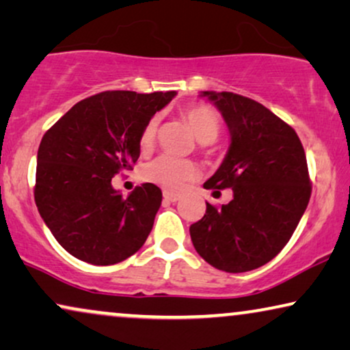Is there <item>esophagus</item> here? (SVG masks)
<instances>
[{"instance_id": "esophagus-1", "label": "esophagus", "mask_w": 350, "mask_h": 350, "mask_svg": "<svg viewBox=\"0 0 350 350\" xmlns=\"http://www.w3.org/2000/svg\"><path fill=\"white\" fill-rule=\"evenodd\" d=\"M163 198H165L166 202H170V203H176L178 200H180V195L171 193V192H167V190H165V192H163Z\"/></svg>"}]
</instances>
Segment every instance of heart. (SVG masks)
Segmentation results:
<instances>
[{"mask_svg":"<svg viewBox=\"0 0 350 350\" xmlns=\"http://www.w3.org/2000/svg\"><path fill=\"white\" fill-rule=\"evenodd\" d=\"M183 116L200 142L211 144L216 141L219 131H221V121H219V115L213 109H209L206 105H193L185 109ZM157 118L148 120L146 123L141 137H139L142 150H150L153 147L157 137ZM197 172L198 167L193 161L161 155L144 166L142 178L166 190L179 192L197 176Z\"/></svg>","mask_w":350,"mask_h":350,"instance_id":"1","label":"heart"}]
</instances>
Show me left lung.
Masks as SVG:
<instances>
[{
    "label": "left lung",
    "instance_id": "1",
    "mask_svg": "<svg viewBox=\"0 0 350 350\" xmlns=\"http://www.w3.org/2000/svg\"><path fill=\"white\" fill-rule=\"evenodd\" d=\"M230 133V146L204 189H232L234 198L190 226L197 253L224 272L267 264L296 230L310 198L304 148L295 129L262 104L234 92L203 91Z\"/></svg>",
    "mask_w": 350,
    "mask_h": 350
}]
</instances>
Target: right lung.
<instances>
[{"label": "right lung", "instance_id": "obj_1", "mask_svg": "<svg viewBox=\"0 0 350 350\" xmlns=\"http://www.w3.org/2000/svg\"><path fill=\"white\" fill-rule=\"evenodd\" d=\"M176 94L99 92L75 104L41 139L35 203L54 239L75 258L110 265L146 243L161 190L146 183L124 198L111 178L133 170L144 126Z\"/></svg>", "mask_w": 350, "mask_h": 350}]
</instances>
